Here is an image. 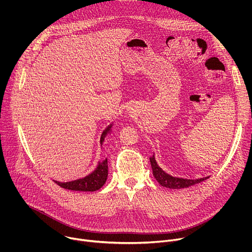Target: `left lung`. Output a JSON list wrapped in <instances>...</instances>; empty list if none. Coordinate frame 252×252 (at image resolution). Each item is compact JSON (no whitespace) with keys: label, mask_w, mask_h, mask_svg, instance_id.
I'll list each match as a JSON object with an SVG mask.
<instances>
[{"label":"left lung","mask_w":252,"mask_h":252,"mask_svg":"<svg viewBox=\"0 0 252 252\" xmlns=\"http://www.w3.org/2000/svg\"><path fill=\"white\" fill-rule=\"evenodd\" d=\"M151 160V165L153 168V173L155 178L158 182V184L161 187L168 188V189H187L191 186H194L196 184H199L205 179H207L209 176L202 177V178H197V179H188V178H183V177H175L171 176L165 171H163L158 164L155 155L150 158Z\"/></svg>","instance_id":"obj_1"}]
</instances>
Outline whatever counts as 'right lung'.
<instances>
[{
	"label": "right lung",
	"instance_id": "add662e5",
	"mask_svg": "<svg viewBox=\"0 0 252 252\" xmlns=\"http://www.w3.org/2000/svg\"><path fill=\"white\" fill-rule=\"evenodd\" d=\"M113 125L107 126L100 135V145L102 146V142L104 141V137L111 132ZM107 178V158L99 161L96 168L83 178L76 179V181H71L67 183H60L55 181V183L63 189H70V190H77V191H95L99 189L106 182Z\"/></svg>",
	"mask_w": 252,
	"mask_h": 252
}]
</instances>
